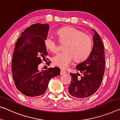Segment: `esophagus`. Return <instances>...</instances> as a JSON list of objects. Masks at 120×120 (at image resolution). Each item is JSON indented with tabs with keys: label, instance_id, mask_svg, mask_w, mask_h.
<instances>
[{
	"label": "esophagus",
	"instance_id": "esophagus-1",
	"mask_svg": "<svg viewBox=\"0 0 120 120\" xmlns=\"http://www.w3.org/2000/svg\"><path fill=\"white\" fill-rule=\"evenodd\" d=\"M66 73V71H65V70H64V69H61L60 70V74L61 75H63V74H64Z\"/></svg>",
	"mask_w": 120,
	"mask_h": 120
}]
</instances>
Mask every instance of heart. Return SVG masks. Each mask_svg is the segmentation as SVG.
<instances>
[{"label": "heart", "mask_w": 120, "mask_h": 120, "mask_svg": "<svg viewBox=\"0 0 120 120\" xmlns=\"http://www.w3.org/2000/svg\"><path fill=\"white\" fill-rule=\"evenodd\" d=\"M58 40L63 46L64 51L52 58V63L57 67L66 68L71 64L74 58L76 61H83L88 58L92 49V39L76 28L64 27L57 31ZM46 48L52 53L59 50L58 43L52 36L47 35L44 39Z\"/></svg>", "instance_id": "obj_1"}]
</instances>
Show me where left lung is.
I'll return each instance as SVG.
<instances>
[{
	"label": "left lung",
	"instance_id": "8db88e82",
	"mask_svg": "<svg viewBox=\"0 0 120 120\" xmlns=\"http://www.w3.org/2000/svg\"><path fill=\"white\" fill-rule=\"evenodd\" d=\"M94 46L91 54L86 60L76 66L79 73H70L71 83L68 92L73 97L84 98L94 94L99 88L104 75L105 67V57L103 43L100 36L94 30Z\"/></svg>",
	"mask_w": 120,
	"mask_h": 120
}]
</instances>
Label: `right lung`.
Returning <instances> with one entry per match:
<instances>
[{
    "mask_svg": "<svg viewBox=\"0 0 120 120\" xmlns=\"http://www.w3.org/2000/svg\"><path fill=\"white\" fill-rule=\"evenodd\" d=\"M49 30L47 24H32L22 32L15 44L12 62L13 78L17 89L26 96L43 94L51 78L60 75L58 67L38 70V64L48 55L44 39Z\"/></svg>",
    "mask_w": 120,
    "mask_h": 120,
    "instance_id": "right-lung-1",
    "label": "right lung"
}]
</instances>
